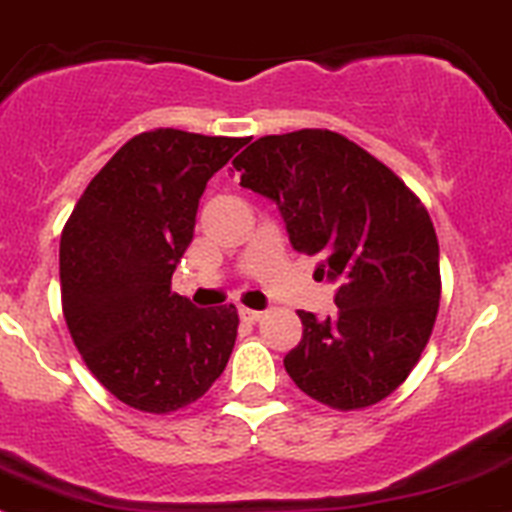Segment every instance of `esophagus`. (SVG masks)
<instances>
[{"instance_id": "esophagus-1", "label": "esophagus", "mask_w": 512, "mask_h": 512, "mask_svg": "<svg viewBox=\"0 0 512 512\" xmlns=\"http://www.w3.org/2000/svg\"><path fill=\"white\" fill-rule=\"evenodd\" d=\"M262 310H252V308H240V318L242 321H247V323H257L262 318Z\"/></svg>"}]
</instances>
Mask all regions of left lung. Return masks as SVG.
Masks as SVG:
<instances>
[{"mask_svg": "<svg viewBox=\"0 0 512 512\" xmlns=\"http://www.w3.org/2000/svg\"><path fill=\"white\" fill-rule=\"evenodd\" d=\"M232 166L245 189L278 204L290 245L341 285L333 318L298 310L303 338L285 371L326 407L379 404L412 374L437 321L429 212L389 166L326 128L257 138Z\"/></svg>", "mask_w": 512, "mask_h": 512, "instance_id": "8db88e82", "label": "left lung"}]
</instances>
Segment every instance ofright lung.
<instances>
[{
  "mask_svg": "<svg viewBox=\"0 0 512 512\" xmlns=\"http://www.w3.org/2000/svg\"><path fill=\"white\" fill-rule=\"evenodd\" d=\"M247 138L156 128L93 176L60 237L62 315L90 374L123 404L169 414L209 391L237 338V308L171 293L207 181Z\"/></svg>",
  "mask_w": 512,
  "mask_h": 512,
  "instance_id": "right-lung-1",
  "label": "right lung"
}]
</instances>
